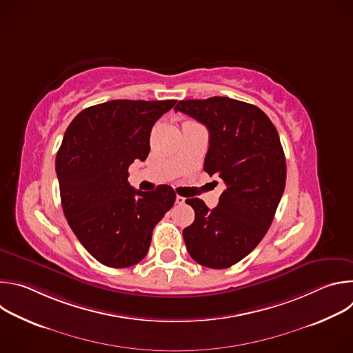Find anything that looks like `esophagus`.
<instances>
[{
	"mask_svg": "<svg viewBox=\"0 0 353 353\" xmlns=\"http://www.w3.org/2000/svg\"><path fill=\"white\" fill-rule=\"evenodd\" d=\"M176 204H179V205L184 204V198L180 196V195H177V196H176Z\"/></svg>",
	"mask_w": 353,
	"mask_h": 353,
	"instance_id": "obj_1",
	"label": "esophagus"
}]
</instances>
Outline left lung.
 I'll return each instance as SVG.
<instances>
[{"label": "left lung", "instance_id": "1", "mask_svg": "<svg viewBox=\"0 0 353 353\" xmlns=\"http://www.w3.org/2000/svg\"><path fill=\"white\" fill-rule=\"evenodd\" d=\"M210 131L204 170L226 188L216 208L188 198L195 219L183 230L198 264L222 270L243 260L265 236L285 190L286 162L278 131L254 105L230 97L180 100L174 108Z\"/></svg>", "mask_w": 353, "mask_h": 353}]
</instances>
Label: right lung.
<instances>
[{
    "label": "right lung",
    "instance_id": "right-lung-1",
    "mask_svg": "<svg viewBox=\"0 0 353 353\" xmlns=\"http://www.w3.org/2000/svg\"><path fill=\"white\" fill-rule=\"evenodd\" d=\"M176 100H110L82 110L68 125L56 158L64 215L100 264L127 268L148 253L152 230L173 207L169 185L135 190L128 168L150 150L154 124Z\"/></svg>",
    "mask_w": 353,
    "mask_h": 353
}]
</instances>
